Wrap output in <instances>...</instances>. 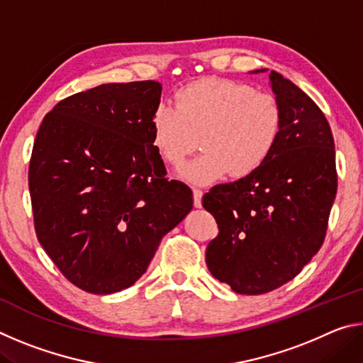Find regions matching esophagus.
<instances>
[{
  "instance_id": "34e87169",
  "label": "esophagus",
  "mask_w": 363,
  "mask_h": 363,
  "mask_svg": "<svg viewBox=\"0 0 363 363\" xmlns=\"http://www.w3.org/2000/svg\"><path fill=\"white\" fill-rule=\"evenodd\" d=\"M201 196H203V192L199 189H194V206L195 208H201Z\"/></svg>"
}]
</instances>
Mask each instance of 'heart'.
<instances>
[{
	"label": "heart",
	"mask_w": 363,
	"mask_h": 363,
	"mask_svg": "<svg viewBox=\"0 0 363 363\" xmlns=\"http://www.w3.org/2000/svg\"><path fill=\"white\" fill-rule=\"evenodd\" d=\"M281 110L277 99L253 86L224 78H205L184 86L174 107L162 104L152 115V144L171 168L187 164L182 179L208 186L230 173L247 177L259 169L277 144Z\"/></svg>",
	"instance_id": "heart-1"
}]
</instances>
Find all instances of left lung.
<instances>
[{"label":"left lung","mask_w":363,"mask_h":363,"mask_svg":"<svg viewBox=\"0 0 363 363\" xmlns=\"http://www.w3.org/2000/svg\"><path fill=\"white\" fill-rule=\"evenodd\" d=\"M269 86L281 110L272 153L253 174L203 196L219 227L206 266L240 294L272 291L296 277L322 247L337 187L335 140L322 110L279 72L270 70Z\"/></svg>","instance_id":"left-lung-1"}]
</instances>
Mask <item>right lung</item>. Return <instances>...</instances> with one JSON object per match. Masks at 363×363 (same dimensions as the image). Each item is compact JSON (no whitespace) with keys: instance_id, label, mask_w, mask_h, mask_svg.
Masks as SVG:
<instances>
[{"instance_id":"obj_1","label":"right lung","mask_w":363,"mask_h":363,"mask_svg":"<svg viewBox=\"0 0 363 363\" xmlns=\"http://www.w3.org/2000/svg\"><path fill=\"white\" fill-rule=\"evenodd\" d=\"M158 82L108 83L60 101L28 169L36 237L73 285L93 294L140 279L162 238L192 211L152 144Z\"/></svg>"}]
</instances>
